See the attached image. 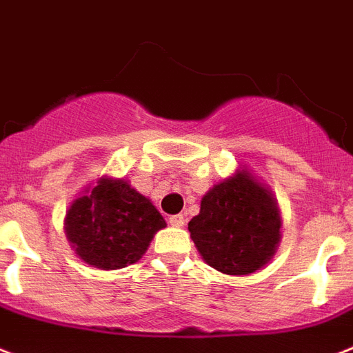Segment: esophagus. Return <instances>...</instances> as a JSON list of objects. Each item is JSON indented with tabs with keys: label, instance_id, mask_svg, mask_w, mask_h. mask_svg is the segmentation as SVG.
Returning <instances> with one entry per match:
<instances>
[{
	"label": "esophagus",
	"instance_id": "esophagus-1",
	"mask_svg": "<svg viewBox=\"0 0 353 353\" xmlns=\"http://www.w3.org/2000/svg\"><path fill=\"white\" fill-rule=\"evenodd\" d=\"M170 223L173 227H183L185 218H183V214H173V216H170Z\"/></svg>",
	"mask_w": 353,
	"mask_h": 353
}]
</instances>
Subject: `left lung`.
I'll use <instances>...</instances> for the list:
<instances>
[{
    "label": "left lung",
    "instance_id": "left-lung-1",
    "mask_svg": "<svg viewBox=\"0 0 353 353\" xmlns=\"http://www.w3.org/2000/svg\"><path fill=\"white\" fill-rule=\"evenodd\" d=\"M279 227L281 220L272 194L241 171L202 198L200 214L188 229L212 269L243 276L261 269L274 254Z\"/></svg>",
    "mask_w": 353,
    "mask_h": 353
}]
</instances>
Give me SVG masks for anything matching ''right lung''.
<instances>
[{
  "instance_id": "add662e5",
  "label": "right lung",
  "mask_w": 353,
  "mask_h": 353,
  "mask_svg": "<svg viewBox=\"0 0 353 353\" xmlns=\"http://www.w3.org/2000/svg\"><path fill=\"white\" fill-rule=\"evenodd\" d=\"M162 227L155 205L124 180L101 179L66 212V236L79 258L103 270L141 260Z\"/></svg>"
}]
</instances>
